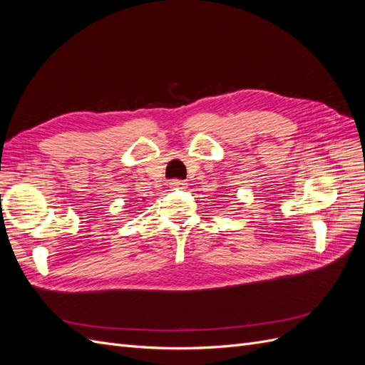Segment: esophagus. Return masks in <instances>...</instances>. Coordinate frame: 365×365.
Segmentation results:
<instances>
[{
	"label": "esophagus",
	"mask_w": 365,
	"mask_h": 365,
	"mask_svg": "<svg viewBox=\"0 0 365 365\" xmlns=\"http://www.w3.org/2000/svg\"><path fill=\"white\" fill-rule=\"evenodd\" d=\"M170 187H172V189H185L187 182L182 181V180H172Z\"/></svg>",
	"instance_id": "obj_1"
}]
</instances>
